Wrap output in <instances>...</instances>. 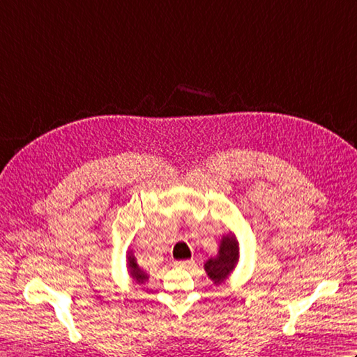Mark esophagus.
<instances>
[{
  "instance_id": "esophagus-1",
  "label": "esophagus",
  "mask_w": 357,
  "mask_h": 357,
  "mask_svg": "<svg viewBox=\"0 0 357 357\" xmlns=\"http://www.w3.org/2000/svg\"><path fill=\"white\" fill-rule=\"evenodd\" d=\"M174 265H176V267H179V268H192L195 265V261L193 259H190V261H178V262H174Z\"/></svg>"
}]
</instances>
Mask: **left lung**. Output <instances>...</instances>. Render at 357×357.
Wrapping results in <instances>:
<instances>
[{
  "mask_svg": "<svg viewBox=\"0 0 357 357\" xmlns=\"http://www.w3.org/2000/svg\"><path fill=\"white\" fill-rule=\"evenodd\" d=\"M239 262V241L236 234L230 231L229 234H224L219 242L218 255L210 257V259L204 264V270H206L207 276L213 280L215 285L225 282L231 273L236 268Z\"/></svg>",
  "mask_w": 357,
  "mask_h": 357,
  "instance_id": "1",
  "label": "left lung"
}]
</instances>
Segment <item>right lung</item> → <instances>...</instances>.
Here are the masks:
<instances>
[{"label": "right lung", "instance_id": "right-lung-1", "mask_svg": "<svg viewBox=\"0 0 357 357\" xmlns=\"http://www.w3.org/2000/svg\"><path fill=\"white\" fill-rule=\"evenodd\" d=\"M126 259H127V273H128V276H130L136 284L142 285L149 279V275L139 267V264H138V261H136L135 252H133L132 248H128Z\"/></svg>", "mask_w": 357, "mask_h": 357}]
</instances>
